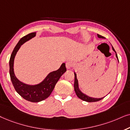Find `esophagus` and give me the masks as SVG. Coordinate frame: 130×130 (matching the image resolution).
<instances>
[{
	"instance_id": "34e87169",
	"label": "esophagus",
	"mask_w": 130,
	"mask_h": 130,
	"mask_svg": "<svg viewBox=\"0 0 130 130\" xmlns=\"http://www.w3.org/2000/svg\"><path fill=\"white\" fill-rule=\"evenodd\" d=\"M73 66V63H72V61H71V60H68V61H67L66 62V68L67 69H70L71 67Z\"/></svg>"
}]
</instances>
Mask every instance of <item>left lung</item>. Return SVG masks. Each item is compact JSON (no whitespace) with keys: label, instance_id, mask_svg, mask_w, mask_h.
Wrapping results in <instances>:
<instances>
[{"label":"left lung","instance_id":"8db88e82","mask_svg":"<svg viewBox=\"0 0 130 130\" xmlns=\"http://www.w3.org/2000/svg\"><path fill=\"white\" fill-rule=\"evenodd\" d=\"M98 37L99 38L105 39L104 37L99 35V34H98ZM112 50H113V51L115 52L116 58H117L118 61V62H119L117 54V53H116L115 49H113V46H112ZM74 75H75V80H74V90H75V92L76 93V94H77V96H78V98H79L81 100H84V101L87 102H98V101H99V100H102V99L105 98V96L103 97V98H92V97H90L89 96H87V94H84V93H83L82 91H81L79 89L78 81V79H77V74H76L75 71H74Z\"/></svg>","mask_w":130,"mask_h":130}]
</instances>
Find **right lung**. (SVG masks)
Segmentation results:
<instances>
[{
	"instance_id": "obj_1",
	"label": "right lung",
	"mask_w": 130,
	"mask_h": 130,
	"mask_svg": "<svg viewBox=\"0 0 130 130\" xmlns=\"http://www.w3.org/2000/svg\"><path fill=\"white\" fill-rule=\"evenodd\" d=\"M36 35V32H31L22 37L13 49L9 60L10 77L15 90L24 99L31 102H39L47 99L52 92L60 77L67 71L65 63H63L58 70L50 72L41 82L34 85L25 84L17 78L13 69L15 57L21 46Z\"/></svg>"
}]
</instances>
